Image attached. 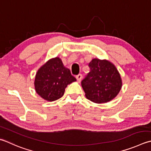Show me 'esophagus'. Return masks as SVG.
<instances>
[{"label": "esophagus", "mask_w": 151, "mask_h": 151, "mask_svg": "<svg viewBox=\"0 0 151 151\" xmlns=\"http://www.w3.org/2000/svg\"><path fill=\"white\" fill-rule=\"evenodd\" d=\"M76 80H77V81H78V82H80L81 81V80H82V76L81 74H78V75H76Z\"/></svg>", "instance_id": "obj_1"}]
</instances>
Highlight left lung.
Returning a JSON list of instances; mask_svg holds the SVG:
<instances>
[{
	"instance_id": "left-lung-1",
	"label": "left lung",
	"mask_w": 151,
	"mask_h": 151,
	"mask_svg": "<svg viewBox=\"0 0 151 151\" xmlns=\"http://www.w3.org/2000/svg\"><path fill=\"white\" fill-rule=\"evenodd\" d=\"M90 71L81 82L86 97L96 103L111 101L122 88V82L116 67L108 60L93 59Z\"/></svg>"
}]
</instances>
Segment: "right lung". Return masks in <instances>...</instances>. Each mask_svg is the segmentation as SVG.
I'll return each instance as SVG.
<instances>
[{"label": "right lung", "instance_id": "right-lung-1", "mask_svg": "<svg viewBox=\"0 0 151 151\" xmlns=\"http://www.w3.org/2000/svg\"><path fill=\"white\" fill-rule=\"evenodd\" d=\"M76 81L70 70L64 67L61 59L56 57L38 70L34 84L36 92L42 98L54 101L63 96L68 84Z\"/></svg>", "mask_w": 151, "mask_h": 151}]
</instances>
